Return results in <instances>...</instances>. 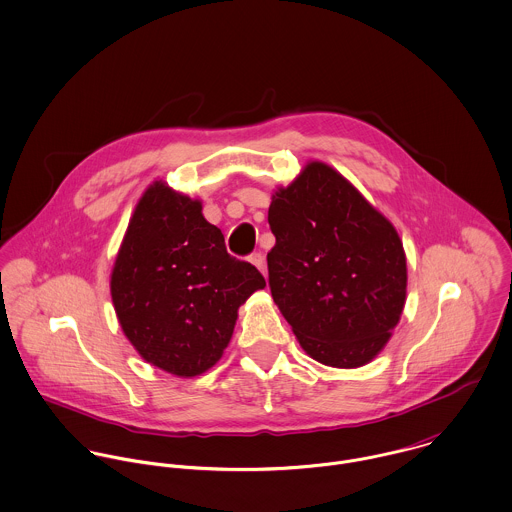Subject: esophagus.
<instances>
[{
  "label": "esophagus",
  "mask_w": 512,
  "mask_h": 512,
  "mask_svg": "<svg viewBox=\"0 0 512 512\" xmlns=\"http://www.w3.org/2000/svg\"><path fill=\"white\" fill-rule=\"evenodd\" d=\"M249 261L265 275V271H267V267H265V255L263 253H253L251 257H249Z\"/></svg>",
  "instance_id": "obj_1"
}]
</instances>
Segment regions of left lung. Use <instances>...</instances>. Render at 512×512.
<instances>
[{
    "mask_svg": "<svg viewBox=\"0 0 512 512\" xmlns=\"http://www.w3.org/2000/svg\"><path fill=\"white\" fill-rule=\"evenodd\" d=\"M269 226L271 294L302 349L330 367L369 363L404 308L397 229L324 163L273 196Z\"/></svg>",
    "mask_w": 512,
    "mask_h": 512,
    "instance_id": "8db88e82",
    "label": "left lung"
}]
</instances>
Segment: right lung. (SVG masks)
I'll return each instance as SVG.
<instances>
[{
	"mask_svg": "<svg viewBox=\"0 0 512 512\" xmlns=\"http://www.w3.org/2000/svg\"><path fill=\"white\" fill-rule=\"evenodd\" d=\"M263 275L231 257L202 204L155 182L139 200L112 273L119 324L141 357L172 375L210 369L228 347L237 308Z\"/></svg>",
	"mask_w": 512,
	"mask_h": 512,
	"instance_id": "1",
	"label": "right lung"
}]
</instances>
